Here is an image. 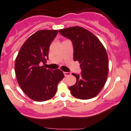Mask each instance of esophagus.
I'll use <instances>...</instances> for the list:
<instances>
[{"label":"esophagus","instance_id":"esophagus-1","mask_svg":"<svg viewBox=\"0 0 131 131\" xmlns=\"http://www.w3.org/2000/svg\"><path fill=\"white\" fill-rule=\"evenodd\" d=\"M64 76H69V75H71V72H64Z\"/></svg>","mask_w":131,"mask_h":131}]
</instances>
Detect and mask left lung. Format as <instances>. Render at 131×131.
Masks as SVG:
<instances>
[{"label":"left lung","mask_w":131,"mask_h":131,"mask_svg":"<svg viewBox=\"0 0 131 131\" xmlns=\"http://www.w3.org/2000/svg\"><path fill=\"white\" fill-rule=\"evenodd\" d=\"M70 39L74 48V60L79 62L81 74L72 73L76 83L69 86L73 96L89 100L98 94L104 86L108 72V60L101 42L90 31L75 26L59 30Z\"/></svg>","instance_id":"left-lung-1"}]
</instances>
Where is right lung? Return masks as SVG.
<instances>
[{
	"label": "right lung",
	"instance_id": "1",
	"mask_svg": "<svg viewBox=\"0 0 131 131\" xmlns=\"http://www.w3.org/2000/svg\"><path fill=\"white\" fill-rule=\"evenodd\" d=\"M57 30L36 31L25 41L15 60V70L20 89L31 100L41 102L53 97L58 83L63 79L59 69H46L42 64L48 59L50 43Z\"/></svg>",
	"mask_w": 131,
	"mask_h": 131
}]
</instances>
